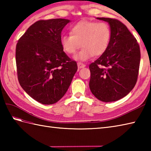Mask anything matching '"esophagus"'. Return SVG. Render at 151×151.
<instances>
[{"mask_svg": "<svg viewBox=\"0 0 151 151\" xmlns=\"http://www.w3.org/2000/svg\"><path fill=\"white\" fill-rule=\"evenodd\" d=\"M77 65H78V68H80V69H81V68H84V67H86V65H85V64L82 63H81V62H78V63H77Z\"/></svg>", "mask_w": 151, "mask_h": 151, "instance_id": "34e87169", "label": "esophagus"}]
</instances>
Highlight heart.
Masks as SVG:
<instances>
[{
  "mask_svg": "<svg viewBox=\"0 0 151 151\" xmlns=\"http://www.w3.org/2000/svg\"><path fill=\"white\" fill-rule=\"evenodd\" d=\"M70 33L61 37V46L67 54H74L82 45V50L75 57L81 61L88 60L93 55L103 54L111 39L110 28L103 22L81 21L74 25Z\"/></svg>",
  "mask_w": 151,
  "mask_h": 151,
  "instance_id": "obj_1",
  "label": "heart"
}]
</instances>
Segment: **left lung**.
I'll use <instances>...</instances> for the list:
<instances>
[{"mask_svg": "<svg viewBox=\"0 0 151 151\" xmlns=\"http://www.w3.org/2000/svg\"><path fill=\"white\" fill-rule=\"evenodd\" d=\"M97 19L108 22L111 39L106 51L89 66V88L99 100L116 101L129 94L136 84L141 58L139 46L121 21L111 18Z\"/></svg>", "mask_w": 151, "mask_h": 151, "instance_id": "8db88e82", "label": "left lung"}]
</instances>
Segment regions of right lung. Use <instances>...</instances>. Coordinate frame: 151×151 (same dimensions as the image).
<instances>
[{
    "mask_svg": "<svg viewBox=\"0 0 151 151\" xmlns=\"http://www.w3.org/2000/svg\"><path fill=\"white\" fill-rule=\"evenodd\" d=\"M70 20H40L28 28L16 45L17 77L22 88L43 104L56 103L65 94L78 69L60 44Z\"/></svg>",
    "mask_w": 151,
    "mask_h": 151,
    "instance_id": "obj_1",
    "label": "right lung"
}]
</instances>
